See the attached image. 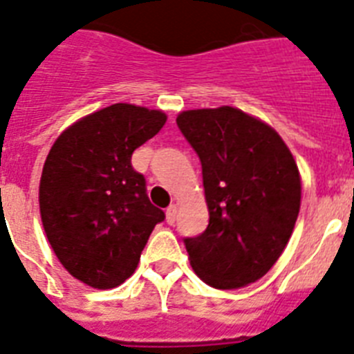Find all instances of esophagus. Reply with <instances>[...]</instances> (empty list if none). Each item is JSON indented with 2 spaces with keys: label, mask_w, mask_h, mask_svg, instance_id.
I'll list each match as a JSON object with an SVG mask.
<instances>
[{
  "label": "esophagus",
  "mask_w": 354,
  "mask_h": 354,
  "mask_svg": "<svg viewBox=\"0 0 354 354\" xmlns=\"http://www.w3.org/2000/svg\"><path fill=\"white\" fill-rule=\"evenodd\" d=\"M176 215H178V210L174 205H171V207L165 210V221H167V224H174V221H176Z\"/></svg>",
  "instance_id": "1"
}]
</instances>
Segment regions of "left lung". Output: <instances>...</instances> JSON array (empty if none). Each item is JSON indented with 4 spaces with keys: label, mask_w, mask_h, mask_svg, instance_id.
Instances as JSON below:
<instances>
[{
    "label": "left lung",
    "mask_w": 354,
    "mask_h": 354,
    "mask_svg": "<svg viewBox=\"0 0 354 354\" xmlns=\"http://www.w3.org/2000/svg\"><path fill=\"white\" fill-rule=\"evenodd\" d=\"M176 124L199 156L207 230L183 239L210 287L241 288L267 274L292 235L301 205L296 160L269 124L233 106L181 112Z\"/></svg>",
    "instance_id": "8db88e82"
}]
</instances>
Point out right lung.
Masks as SVG:
<instances>
[{
	"label": "right lung",
	"mask_w": 354,
	"mask_h": 354,
	"mask_svg": "<svg viewBox=\"0 0 354 354\" xmlns=\"http://www.w3.org/2000/svg\"><path fill=\"white\" fill-rule=\"evenodd\" d=\"M165 121L160 110L115 103L69 126L49 149L39 187L42 226L60 263L88 287L130 278L165 219L131 165L135 149Z\"/></svg>",
	"instance_id": "add662e5"
}]
</instances>
